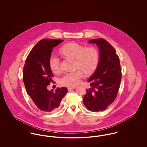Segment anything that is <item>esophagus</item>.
Returning a JSON list of instances; mask_svg holds the SVG:
<instances>
[{
    "label": "esophagus",
    "mask_w": 147,
    "mask_h": 147,
    "mask_svg": "<svg viewBox=\"0 0 147 147\" xmlns=\"http://www.w3.org/2000/svg\"><path fill=\"white\" fill-rule=\"evenodd\" d=\"M74 89H75V87H74V86H73V87H68V90H70Z\"/></svg>",
    "instance_id": "obj_1"
}]
</instances>
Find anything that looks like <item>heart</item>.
Here are the masks:
<instances>
[{"label": "heart", "mask_w": 147, "mask_h": 147, "mask_svg": "<svg viewBox=\"0 0 147 147\" xmlns=\"http://www.w3.org/2000/svg\"><path fill=\"white\" fill-rule=\"evenodd\" d=\"M59 51L62 55L76 59V67L77 69H79L74 72L65 73L59 79V84L62 86L73 87L77 85L80 83L84 77L82 70L86 74L90 75L94 73L98 68L100 54L95 47H85L77 43L70 42L64 45ZM49 65L53 73H59L60 70L59 59L56 56H51Z\"/></svg>", "instance_id": "obj_1"}]
</instances>
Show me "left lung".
Wrapping results in <instances>:
<instances>
[{
	"mask_svg": "<svg viewBox=\"0 0 147 147\" xmlns=\"http://www.w3.org/2000/svg\"><path fill=\"white\" fill-rule=\"evenodd\" d=\"M100 50V61L95 72L88 82L92 88L86 89L83 97L85 106L92 112L105 110L114 101L121 81L119 58L112 45L104 38L92 39Z\"/></svg>",
	"mask_w": 147,
	"mask_h": 147,
	"instance_id": "8db88e82",
	"label": "left lung"
}]
</instances>
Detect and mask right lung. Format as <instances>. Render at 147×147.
<instances>
[{
	"label": "right lung",
	"mask_w": 147,
	"mask_h": 147,
	"mask_svg": "<svg viewBox=\"0 0 147 147\" xmlns=\"http://www.w3.org/2000/svg\"><path fill=\"white\" fill-rule=\"evenodd\" d=\"M62 40L42 39L29 53L23 69V81L26 91L38 109L43 112H54L68 92L66 88L49 91L47 86L53 83L54 77L49 67L52 49Z\"/></svg>",
	"instance_id": "obj_1"
}]
</instances>
